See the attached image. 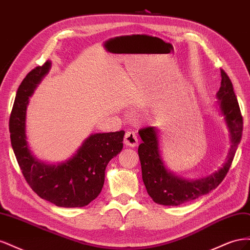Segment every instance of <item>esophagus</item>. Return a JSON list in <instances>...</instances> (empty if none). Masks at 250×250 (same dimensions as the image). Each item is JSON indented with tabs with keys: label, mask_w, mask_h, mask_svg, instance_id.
I'll return each instance as SVG.
<instances>
[{
	"label": "esophagus",
	"mask_w": 250,
	"mask_h": 250,
	"mask_svg": "<svg viewBox=\"0 0 250 250\" xmlns=\"http://www.w3.org/2000/svg\"><path fill=\"white\" fill-rule=\"evenodd\" d=\"M138 135L134 131L129 130V131H126L125 133V137H124V144L126 146H129V147H135L138 145Z\"/></svg>",
	"instance_id": "1"
}]
</instances>
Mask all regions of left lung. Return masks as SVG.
Returning a JSON list of instances; mask_svg holds the SVG:
<instances>
[{
    "label": "left lung",
    "mask_w": 250,
    "mask_h": 250,
    "mask_svg": "<svg viewBox=\"0 0 250 250\" xmlns=\"http://www.w3.org/2000/svg\"><path fill=\"white\" fill-rule=\"evenodd\" d=\"M221 86L217 93L219 106L225 117L230 132V149L223 167L210 176L199 180H186L174 175L165 168L158 150V140L154 127L139 130L143 143L139 146L142 177L146 190L152 200L163 206L176 207L214 190L228 174L243 131V117L241 115L236 94L229 75L221 69Z\"/></svg>",
    "instance_id": "1"
}]
</instances>
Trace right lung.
<instances>
[{
  "label": "right lung",
  "instance_id": "1",
  "mask_svg": "<svg viewBox=\"0 0 250 250\" xmlns=\"http://www.w3.org/2000/svg\"><path fill=\"white\" fill-rule=\"evenodd\" d=\"M51 66H36L21 81L9 119L11 146L28 185L41 198L62 208H82L102 191L105 169L123 148L124 130L95 133L77 153L59 165L41 163L31 154L26 141V109L29 97Z\"/></svg>",
  "mask_w": 250,
  "mask_h": 250
}]
</instances>
